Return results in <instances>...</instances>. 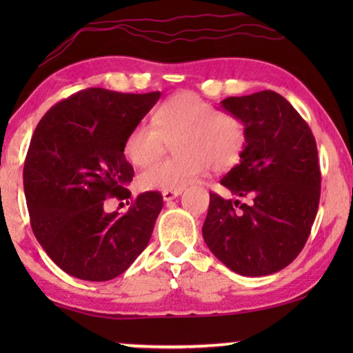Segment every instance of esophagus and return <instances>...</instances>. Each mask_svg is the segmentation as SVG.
Masks as SVG:
<instances>
[{
    "label": "esophagus",
    "instance_id": "esophagus-1",
    "mask_svg": "<svg viewBox=\"0 0 353 353\" xmlns=\"http://www.w3.org/2000/svg\"><path fill=\"white\" fill-rule=\"evenodd\" d=\"M181 194V191H163L162 192V197H163V201H172V199H175V197H178Z\"/></svg>",
    "mask_w": 353,
    "mask_h": 353
}]
</instances>
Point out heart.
<instances>
[{
  "label": "heart",
  "instance_id": "b5f03b06",
  "mask_svg": "<svg viewBox=\"0 0 353 353\" xmlns=\"http://www.w3.org/2000/svg\"><path fill=\"white\" fill-rule=\"evenodd\" d=\"M152 127L137 125L123 141V154L134 167H144L161 156L172 143L176 157L156 162L139 175L148 191H181L212 167L223 172L243 157L248 132L241 119L221 112L196 93H178L159 105Z\"/></svg>",
  "mask_w": 353,
  "mask_h": 353
}]
</instances>
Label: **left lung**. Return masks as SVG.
Listing matches in <instances>:
<instances>
[{"label":"left lung","instance_id":"1","mask_svg":"<svg viewBox=\"0 0 353 353\" xmlns=\"http://www.w3.org/2000/svg\"><path fill=\"white\" fill-rule=\"evenodd\" d=\"M221 108L243 120L248 144L241 162L220 181L236 199L210 192L202 236L234 273H276L301 254L318 212L315 137L291 103L272 90L231 96Z\"/></svg>","mask_w":353,"mask_h":353}]
</instances>
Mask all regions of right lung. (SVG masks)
<instances>
[{
  "label": "right lung",
  "mask_w": 353,
  "mask_h": 353,
  "mask_svg": "<svg viewBox=\"0 0 353 353\" xmlns=\"http://www.w3.org/2000/svg\"><path fill=\"white\" fill-rule=\"evenodd\" d=\"M161 98L86 88L38 122L23 163L33 234L52 262L85 281L122 274L151 239L162 194L148 191L127 214H108V197L130 199L133 167L123 154L130 130ZM130 204V202H127Z\"/></svg>",
  "instance_id": "obj_1"
}]
</instances>
